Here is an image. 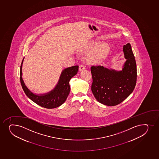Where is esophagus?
<instances>
[{"label":"esophagus","mask_w":159,"mask_h":159,"mask_svg":"<svg viewBox=\"0 0 159 159\" xmlns=\"http://www.w3.org/2000/svg\"><path fill=\"white\" fill-rule=\"evenodd\" d=\"M84 69H85V66H84L83 64H81V65L79 66V70L80 71H81L82 70H84Z\"/></svg>","instance_id":"34e87169"}]
</instances>
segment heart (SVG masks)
Returning <instances> with one entry per match:
<instances>
[{
	"instance_id": "b5f03b06",
	"label": "heart",
	"mask_w": 159,
	"mask_h": 159,
	"mask_svg": "<svg viewBox=\"0 0 159 159\" xmlns=\"http://www.w3.org/2000/svg\"><path fill=\"white\" fill-rule=\"evenodd\" d=\"M108 51L107 44H100L90 55L88 57L89 60L93 63H101L108 55Z\"/></svg>"
}]
</instances>
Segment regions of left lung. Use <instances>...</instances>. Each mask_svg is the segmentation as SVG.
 <instances>
[{
	"label": "left lung",
	"mask_w": 159,
	"mask_h": 159,
	"mask_svg": "<svg viewBox=\"0 0 159 159\" xmlns=\"http://www.w3.org/2000/svg\"><path fill=\"white\" fill-rule=\"evenodd\" d=\"M123 50L126 60L122 71L101 66L91 67L92 93L98 102L106 106H116L124 101L137 83V65L131 44L124 45Z\"/></svg>",
	"instance_id": "8db88e82"
}]
</instances>
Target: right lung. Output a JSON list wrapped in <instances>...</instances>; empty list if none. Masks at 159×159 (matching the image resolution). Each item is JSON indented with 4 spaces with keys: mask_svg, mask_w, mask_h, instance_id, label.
<instances>
[{
    "mask_svg": "<svg viewBox=\"0 0 159 159\" xmlns=\"http://www.w3.org/2000/svg\"><path fill=\"white\" fill-rule=\"evenodd\" d=\"M21 64L20 80L22 89L26 96L36 104L47 109L57 108L65 102L70 91L69 81L78 71V66H75L65 69L62 71L58 84L51 91L45 94H36L29 90L22 78V65Z\"/></svg>",
    "mask_w": 159,
    "mask_h": 159,
    "instance_id": "obj_1",
    "label": "right lung"
}]
</instances>
